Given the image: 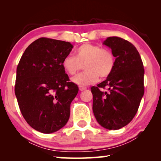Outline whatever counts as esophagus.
I'll list each match as a JSON object with an SVG mask.
<instances>
[{
  "label": "esophagus",
  "mask_w": 161,
  "mask_h": 161,
  "mask_svg": "<svg viewBox=\"0 0 161 161\" xmlns=\"http://www.w3.org/2000/svg\"><path fill=\"white\" fill-rule=\"evenodd\" d=\"M79 89H80V91H84L86 89V86H79Z\"/></svg>",
  "instance_id": "obj_1"
}]
</instances>
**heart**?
Instances as JSON below:
<instances>
[{"label": "heart", "mask_w": 161, "mask_h": 161, "mask_svg": "<svg viewBox=\"0 0 161 161\" xmlns=\"http://www.w3.org/2000/svg\"><path fill=\"white\" fill-rule=\"evenodd\" d=\"M75 56L68 55L63 59L62 66L69 75H75L82 67L84 72L72 79L78 85L84 86L97 82L100 77L105 79L113 72L116 59L114 54L108 49L99 45L84 43L75 50Z\"/></svg>", "instance_id": "b5f03b06"}]
</instances>
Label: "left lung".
<instances>
[{
	"label": "left lung",
	"mask_w": 161,
	"mask_h": 161,
	"mask_svg": "<svg viewBox=\"0 0 161 161\" xmlns=\"http://www.w3.org/2000/svg\"><path fill=\"white\" fill-rule=\"evenodd\" d=\"M103 45L111 48L116 63L105 81L91 88L93 112L101 126L117 130L126 126L135 116L144 94V69L135 46L119 37H109ZM107 87L108 92L99 88Z\"/></svg>",
	"instance_id": "1"
}]
</instances>
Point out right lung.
<instances>
[{"instance_id": "obj_1", "label": "right lung", "mask_w": 161, "mask_h": 161, "mask_svg": "<svg viewBox=\"0 0 161 161\" xmlns=\"http://www.w3.org/2000/svg\"><path fill=\"white\" fill-rule=\"evenodd\" d=\"M72 48L69 42L41 37L26 48L19 62L15 94L22 115L37 131H58L69 119L79 88L69 81L62 62Z\"/></svg>"}]
</instances>
